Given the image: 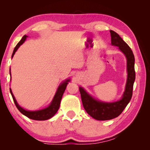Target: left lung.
I'll use <instances>...</instances> for the list:
<instances>
[{
  "mask_svg": "<svg viewBox=\"0 0 150 150\" xmlns=\"http://www.w3.org/2000/svg\"><path fill=\"white\" fill-rule=\"evenodd\" d=\"M111 35V44L117 46L127 59V82L125 91L120 100L113 103H105L97 100L86 92L84 88L79 87L81 100L86 112L91 117L98 120H111L118 116L122 112L124 109L128 105L132 96L134 83L136 78L134 69V55L129 45L121 38L117 33L110 30Z\"/></svg>",
  "mask_w": 150,
  "mask_h": 150,
  "instance_id": "1",
  "label": "left lung"
}]
</instances>
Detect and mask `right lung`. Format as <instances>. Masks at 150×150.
<instances>
[{
  "mask_svg": "<svg viewBox=\"0 0 150 150\" xmlns=\"http://www.w3.org/2000/svg\"><path fill=\"white\" fill-rule=\"evenodd\" d=\"M27 37H28L27 35H24V36L22 37L21 40H20V41L18 43V44L16 45V47H14L13 53H12V58L13 57L15 52H16L18 49V47L24 42V41L26 40ZM10 73H11V71H10ZM69 81H70V79H67V80L63 81V83H61L59 86V87H58V88H57L56 93H55L54 98H53L52 103H50V105L48 106L47 107L45 108L44 109H42V110H39L29 111V110H25V109L22 108L21 106H20L18 104L16 98H15L13 93H12V90L11 88H10V92H11V95L12 96V98H13V100L14 102L15 105H16L17 108L18 109V110L22 114H23L24 115L27 116L28 118L32 119V120H48V119H50L52 117H53V116L55 115V113L57 112L58 109H59V108L60 103H61V100H62L63 93H64L66 87H67L68 82H69Z\"/></svg>",
  "mask_w": 150,
  "mask_h": 150,
  "instance_id": "right-lung-1",
  "label": "right lung"
}]
</instances>
